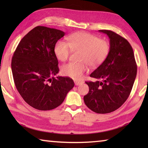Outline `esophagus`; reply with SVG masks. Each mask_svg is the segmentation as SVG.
Here are the masks:
<instances>
[{
	"mask_svg": "<svg viewBox=\"0 0 148 148\" xmlns=\"http://www.w3.org/2000/svg\"><path fill=\"white\" fill-rule=\"evenodd\" d=\"M74 83H75V85H76V86H79V85L82 84V83H83V82H82V81H75Z\"/></svg>",
	"mask_w": 148,
	"mask_h": 148,
	"instance_id": "esophagus-1",
	"label": "esophagus"
}]
</instances>
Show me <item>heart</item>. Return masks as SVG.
<instances>
[{"label": "heart", "instance_id": "b5f03b06", "mask_svg": "<svg viewBox=\"0 0 148 148\" xmlns=\"http://www.w3.org/2000/svg\"><path fill=\"white\" fill-rule=\"evenodd\" d=\"M71 49L80 50L79 62H70L62 65L61 72L65 76L78 80L88 69L99 66L108 56L110 46L108 42L100 39L95 35L86 32H77L68 37V42L58 40L54 47V53L60 61L69 58Z\"/></svg>", "mask_w": 148, "mask_h": 148}]
</instances>
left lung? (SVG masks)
Listing matches in <instances>:
<instances>
[{"mask_svg":"<svg viewBox=\"0 0 148 148\" xmlns=\"http://www.w3.org/2000/svg\"><path fill=\"white\" fill-rule=\"evenodd\" d=\"M110 38V50L105 61L86 82L89 92L84 97L90 110L108 114L121 107L128 99L136 76L137 66L131 44L123 37L108 30H99Z\"/></svg>","mask_w":148,"mask_h":148,"instance_id":"1","label":"left lung"}]
</instances>
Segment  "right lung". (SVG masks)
Here are the masks:
<instances>
[{
  "label": "right lung",
  "instance_id": "1",
  "mask_svg": "<svg viewBox=\"0 0 148 148\" xmlns=\"http://www.w3.org/2000/svg\"><path fill=\"white\" fill-rule=\"evenodd\" d=\"M64 34L58 29L36 27L21 39L12 57L16 88L24 101L35 109L58 107L74 86L71 77H55L59 69L54 47Z\"/></svg>",
  "mask_w": 148,
  "mask_h": 148
}]
</instances>
